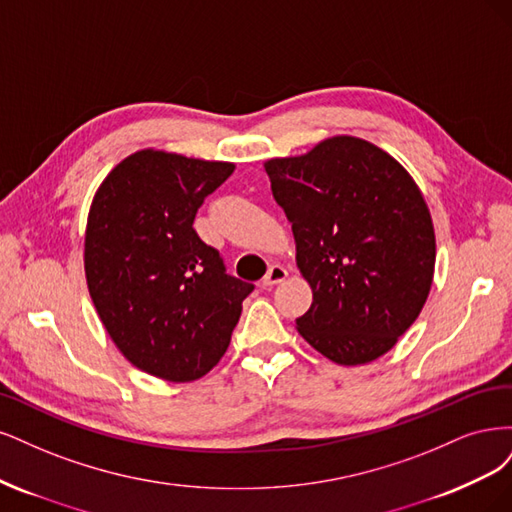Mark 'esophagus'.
Here are the masks:
<instances>
[{"instance_id":"obj_1","label":"esophagus","mask_w":512,"mask_h":512,"mask_svg":"<svg viewBox=\"0 0 512 512\" xmlns=\"http://www.w3.org/2000/svg\"><path fill=\"white\" fill-rule=\"evenodd\" d=\"M285 278H287V270H285L283 266H278V263H274V266L268 268L266 276H263L261 285H263V287H274V285H278V283H283Z\"/></svg>"}]
</instances>
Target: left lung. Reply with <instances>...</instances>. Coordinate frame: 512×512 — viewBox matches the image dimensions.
<instances>
[{
    "instance_id": "1",
    "label": "left lung",
    "mask_w": 512,
    "mask_h": 512,
    "mask_svg": "<svg viewBox=\"0 0 512 512\" xmlns=\"http://www.w3.org/2000/svg\"><path fill=\"white\" fill-rule=\"evenodd\" d=\"M276 204L312 289L302 338L340 366L391 351L432 287L436 238L410 174L361 138H327L300 157L266 161Z\"/></svg>"
}]
</instances>
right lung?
<instances>
[{
    "label": "right lung",
    "mask_w": 512,
    "mask_h": 512,
    "mask_svg": "<svg viewBox=\"0 0 512 512\" xmlns=\"http://www.w3.org/2000/svg\"><path fill=\"white\" fill-rule=\"evenodd\" d=\"M234 163L146 148L97 189L85 274L106 332L136 368L163 381L202 378L225 355L255 287L227 274L193 229L197 208Z\"/></svg>",
    "instance_id": "add662e5"
}]
</instances>
